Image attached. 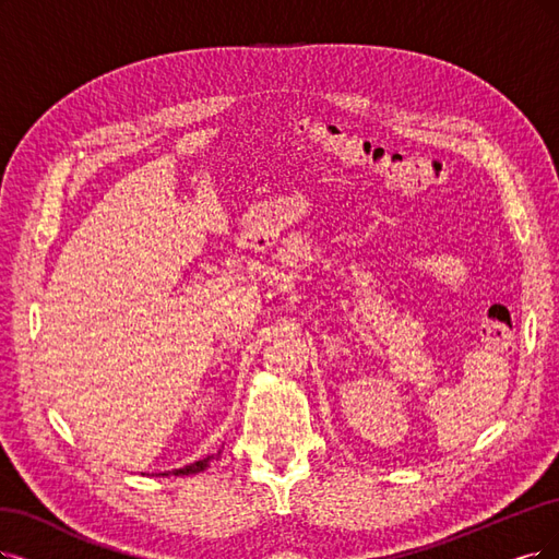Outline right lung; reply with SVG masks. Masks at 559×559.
Masks as SVG:
<instances>
[{
	"label": "right lung",
	"mask_w": 559,
	"mask_h": 559,
	"mask_svg": "<svg viewBox=\"0 0 559 559\" xmlns=\"http://www.w3.org/2000/svg\"><path fill=\"white\" fill-rule=\"evenodd\" d=\"M218 456H221V451H218V453H212V456H206V459H202V461H195V463H191V465H186V467H179V469H173V472H160V477H168V474H175V477H183V474L204 472L206 467H210L212 461H218Z\"/></svg>",
	"instance_id": "right-lung-1"
}]
</instances>
